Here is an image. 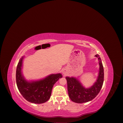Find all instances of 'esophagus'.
Wrapping results in <instances>:
<instances>
[{
	"label": "esophagus",
	"instance_id": "34e87169",
	"mask_svg": "<svg viewBox=\"0 0 123 123\" xmlns=\"http://www.w3.org/2000/svg\"><path fill=\"white\" fill-rule=\"evenodd\" d=\"M62 73H63V74H64V75H66L67 73V71L66 70H64L62 71Z\"/></svg>",
	"mask_w": 123,
	"mask_h": 123
}]
</instances>
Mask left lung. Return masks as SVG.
Segmentation results:
<instances>
[{"mask_svg": "<svg viewBox=\"0 0 123 123\" xmlns=\"http://www.w3.org/2000/svg\"><path fill=\"white\" fill-rule=\"evenodd\" d=\"M95 56L98 58L99 68L97 79L91 87L86 88L75 77H66L69 96L73 102L83 103L91 101L97 96L102 87L104 78L103 66L99 55L96 54Z\"/></svg>", "mask_w": 123, "mask_h": 123, "instance_id": "left-lung-1", "label": "left lung"}]
</instances>
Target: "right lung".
I'll return each mask as SVG.
<instances>
[{
    "label": "right lung",
    "instance_id": "1",
    "mask_svg": "<svg viewBox=\"0 0 123 123\" xmlns=\"http://www.w3.org/2000/svg\"><path fill=\"white\" fill-rule=\"evenodd\" d=\"M25 56L18 63L16 72L17 88L21 94L28 102L43 104L49 99L54 85L62 77L61 73L51 74L37 80H27L23 72Z\"/></svg>",
    "mask_w": 123,
    "mask_h": 123
}]
</instances>
